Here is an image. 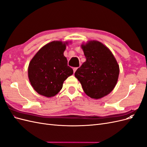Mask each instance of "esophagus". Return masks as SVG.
<instances>
[{
    "instance_id": "34e87169",
    "label": "esophagus",
    "mask_w": 147,
    "mask_h": 147,
    "mask_svg": "<svg viewBox=\"0 0 147 147\" xmlns=\"http://www.w3.org/2000/svg\"><path fill=\"white\" fill-rule=\"evenodd\" d=\"M77 69H78V67H74V69H73V70H74V72L75 73V72H76V70H77Z\"/></svg>"
}]
</instances>
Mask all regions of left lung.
I'll return each instance as SVG.
<instances>
[{
  "mask_svg": "<svg viewBox=\"0 0 147 147\" xmlns=\"http://www.w3.org/2000/svg\"><path fill=\"white\" fill-rule=\"evenodd\" d=\"M81 47L86 57L75 73L85 94L100 99L112 92L118 82L119 68L112 53L103 43L88 41Z\"/></svg>",
  "mask_w": 147,
  "mask_h": 147,
  "instance_id": "8db88e82",
  "label": "left lung"
}]
</instances>
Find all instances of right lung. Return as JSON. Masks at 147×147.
Returning <instances> with one entry per match:
<instances>
[{
  "mask_svg": "<svg viewBox=\"0 0 147 147\" xmlns=\"http://www.w3.org/2000/svg\"><path fill=\"white\" fill-rule=\"evenodd\" d=\"M68 42L53 41L41 48L30 61L28 77L31 85L39 94L55 96L63 88V83L73 74L67 65L64 52Z\"/></svg>",
  "mask_w": 147,
  "mask_h": 147,
  "instance_id": "1",
  "label": "right lung"
}]
</instances>
